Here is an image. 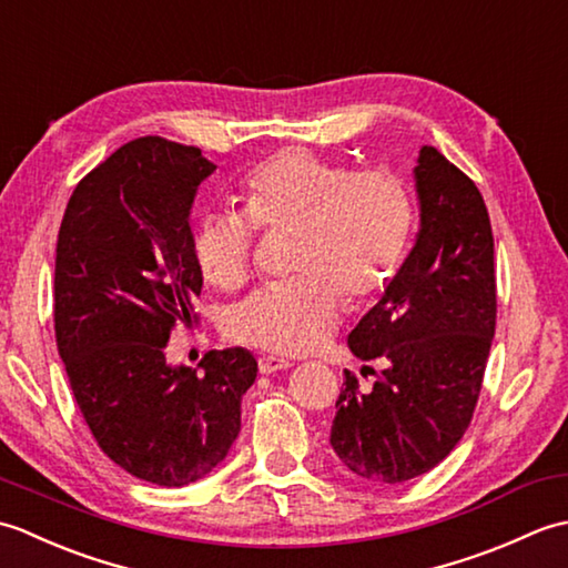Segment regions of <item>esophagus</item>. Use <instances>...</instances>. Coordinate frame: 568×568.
Instances as JSON below:
<instances>
[{"label": "esophagus", "mask_w": 568, "mask_h": 568, "mask_svg": "<svg viewBox=\"0 0 568 568\" xmlns=\"http://www.w3.org/2000/svg\"><path fill=\"white\" fill-rule=\"evenodd\" d=\"M293 364L287 358H281V356H271V354H263L261 358H258V371L261 373H265V376H268V373H275V371H285V368H291Z\"/></svg>", "instance_id": "esophagus-1"}]
</instances>
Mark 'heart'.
Wrapping results in <instances>:
<instances>
[{"instance_id": "heart-1", "label": "heart", "mask_w": 568, "mask_h": 568, "mask_svg": "<svg viewBox=\"0 0 568 568\" xmlns=\"http://www.w3.org/2000/svg\"><path fill=\"white\" fill-rule=\"evenodd\" d=\"M244 210L197 214L192 261L222 291L244 285L253 265V229L295 226L300 275L253 293L229 317L236 342L281 356L315 352L339 327L344 293L366 303L390 283L413 226L405 185L385 171H354L312 149L293 146L251 168L239 185Z\"/></svg>"}]
</instances>
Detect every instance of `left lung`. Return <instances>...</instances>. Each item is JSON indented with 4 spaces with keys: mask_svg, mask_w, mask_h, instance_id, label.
Returning a JSON list of instances; mask_svg holds the SVG:
<instances>
[{
    "mask_svg": "<svg viewBox=\"0 0 568 568\" xmlns=\"http://www.w3.org/2000/svg\"><path fill=\"white\" fill-rule=\"evenodd\" d=\"M419 229L385 293L348 334L383 361L368 393L346 371L329 444L354 476L395 486L427 474L464 437L496 334V268L486 202L434 146L413 171Z\"/></svg>",
    "mask_w": 568,
    "mask_h": 568,
    "instance_id": "left-lung-1",
    "label": "left lung"
}]
</instances>
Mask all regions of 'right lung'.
<instances>
[{"label":"right lung","mask_w":568,"mask_h":568,"mask_svg":"<svg viewBox=\"0 0 568 568\" xmlns=\"http://www.w3.org/2000/svg\"><path fill=\"white\" fill-rule=\"evenodd\" d=\"M202 151L159 136L124 143L84 175L55 246V342L100 449L131 476L183 488L224 462L258 364L241 346L171 366L202 273L190 253Z\"/></svg>","instance_id":"1"}]
</instances>
